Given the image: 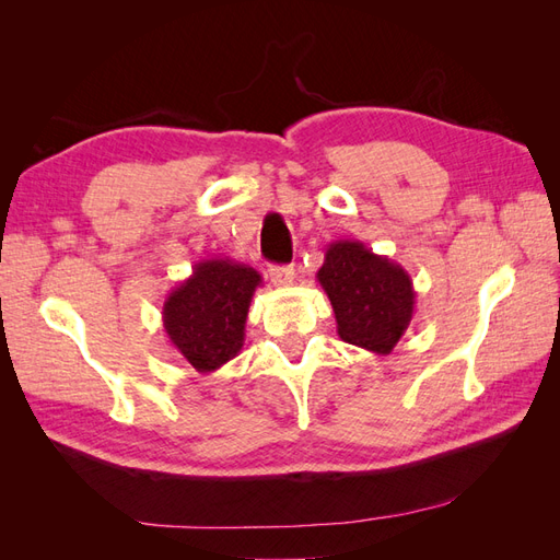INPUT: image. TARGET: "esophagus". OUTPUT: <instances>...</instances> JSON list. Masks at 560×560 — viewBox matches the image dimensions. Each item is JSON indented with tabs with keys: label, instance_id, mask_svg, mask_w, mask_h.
Masks as SVG:
<instances>
[{
	"label": "esophagus",
	"instance_id": "esophagus-1",
	"mask_svg": "<svg viewBox=\"0 0 560 560\" xmlns=\"http://www.w3.org/2000/svg\"><path fill=\"white\" fill-rule=\"evenodd\" d=\"M270 282L276 287H287L294 282V268L292 266H270Z\"/></svg>",
	"mask_w": 560,
	"mask_h": 560
}]
</instances>
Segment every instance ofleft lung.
I'll return each instance as SVG.
<instances>
[{
    "label": "left lung",
    "instance_id": "1",
    "mask_svg": "<svg viewBox=\"0 0 560 560\" xmlns=\"http://www.w3.org/2000/svg\"><path fill=\"white\" fill-rule=\"evenodd\" d=\"M315 278L331 301L336 331L346 343L387 354L409 329L416 308L411 276L364 243H331Z\"/></svg>",
    "mask_w": 560,
    "mask_h": 560
}]
</instances>
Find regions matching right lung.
<instances>
[{"mask_svg": "<svg viewBox=\"0 0 560 560\" xmlns=\"http://www.w3.org/2000/svg\"><path fill=\"white\" fill-rule=\"evenodd\" d=\"M259 270L229 257L202 259L163 303V329L184 362L212 374L241 352Z\"/></svg>", "mask_w": 560, "mask_h": 560, "instance_id": "add662e5", "label": "right lung"}]
</instances>
